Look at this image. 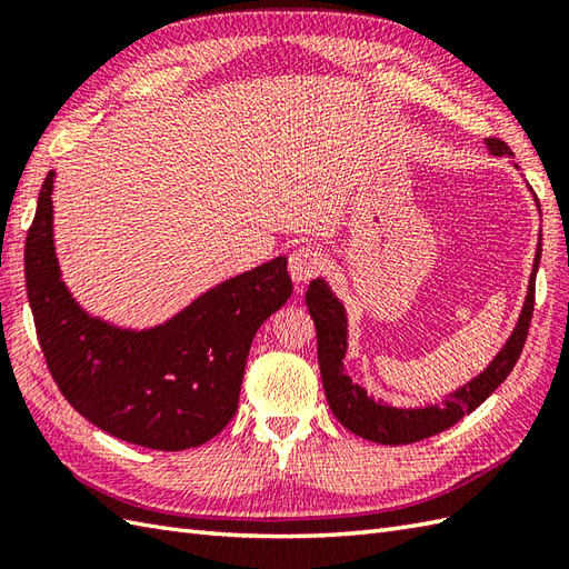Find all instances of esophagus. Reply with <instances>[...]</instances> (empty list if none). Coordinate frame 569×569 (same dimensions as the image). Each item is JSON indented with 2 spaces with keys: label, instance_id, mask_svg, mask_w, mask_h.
<instances>
[{
  "label": "esophagus",
  "instance_id": "34e87169",
  "mask_svg": "<svg viewBox=\"0 0 569 569\" xmlns=\"http://www.w3.org/2000/svg\"><path fill=\"white\" fill-rule=\"evenodd\" d=\"M322 257L318 249L312 247H298L291 257H288V271L296 283H308L322 271Z\"/></svg>",
  "mask_w": 569,
  "mask_h": 569
}]
</instances>
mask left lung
<instances>
[{
	"mask_svg": "<svg viewBox=\"0 0 569 569\" xmlns=\"http://www.w3.org/2000/svg\"><path fill=\"white\" fill-rule=\"evenodd\" d=\"M487 143L491 153L497 156L511 153V149L506 147V141L497 137H489ZM540 251H542V244L538 247V253H536V266H533V273H530L528 298L521 310V320H518L511 340L506 342V347L497 355V359H493L487 367V371L479 373L475 381H469L467 386H462V389L450 393V401L445 406H428V408H416V410L393 408L381 401L377 403L373 398L367 396L365 389H359V386L352 383V379L347 377L342 367V359L347 352L345 308L340 300L332 296V291L322 278L312 281L306 293V306L310 310L312 322H316L322 386L335 418L340 420L347 430H352L365 440L381 442V445H410L452 428L455 422H459L465 416H469L471 410L485 403L513 371L518 357L523 352L530 318H533V306H536V273H538Z\"/></svg>",
	"mask_w": 569,
	"mask_h": 569,
	"instance_id": "obj_1",
	"label": "left lung"
}]
</instances>
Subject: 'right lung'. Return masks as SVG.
Masks as SVG:
<instances>
[{
  "label": "right lung",
  "mask_w": 569,
  "mask_h": 569,
  "mask_svg": "<svg viewBox=\"0 0 569 569\" xmlns=\"http://www.w3.org/2000/svg\"><path fill=\"white\" fill-rule=\"evenodd\" d=\"M53 173L39 192L23 273L46 367L92 426L131 445L178 452L234 418L253 335L291 298L278 257L229 278L171 322L129 332L88 318L60 281L53 251Z\"/></svg>",
  "instance_id": "right-lung-1"
}]
</instances>
